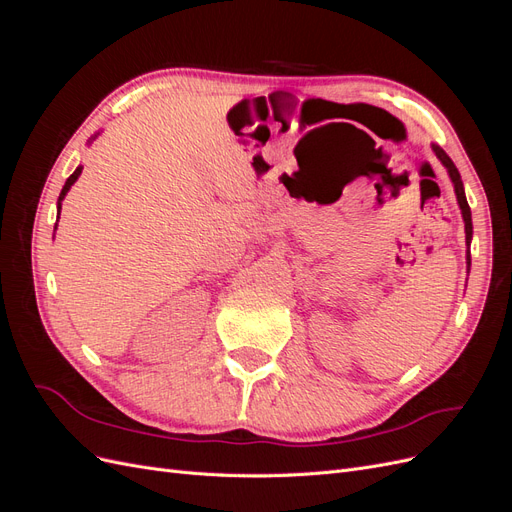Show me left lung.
I'll list each match as a JSON object with an SVG mask.
<instances>
[{
    "mask_svg": "<svg viewBox=\"0 0 512 512\" xmlns=\"http://www.w3.org/2000/svg\"><path fill=\"white\" fill-rule=\"evenodd\" d=\"M433 151H436L438 160L446 166L448 175H451V179H453V183H455V194H457L459 207H461V213H463V222H466V241L470 243V241H472V213H470V205H468V200H466V190H463V181H461L459 170H457V166L453 164V160L446 156V151H444L442 147L433 145ZM468 262H470V258H468Z\"/></svg>",
    "mask_w": 512,
    "mask_h": 512,
    "instance_id": "1",
    "label": "left lung"
}]
</instances>
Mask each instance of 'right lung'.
Returning a JSON list of instances; mask_svg holds the SVG:
<instances>
[{"mask_svg":"<svg viewBox=\"0 0 512 512\" xmlns=\"http://www.w3.org/2000/svg\"><path fill=\"white\" fill-rule=\"evenodd\" d=\"M81 170H83V166H79L74 170V173L68 177V181H66V185H64V190H61V194H59V203H57V209H61V200H64V196L68 194V190H70V185L79 179V175H81Z\"/></svg>","mask_w":512,"mask_h":512,"instance_id":"right-lung-1","label":"right lung"}]
</instances>
